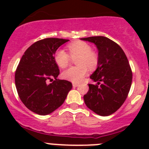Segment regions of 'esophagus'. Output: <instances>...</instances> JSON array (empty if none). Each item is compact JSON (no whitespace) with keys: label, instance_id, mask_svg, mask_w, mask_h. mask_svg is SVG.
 I'll list each match as a JSON object with an SVG mask.
<instances>
[{"label":"esophagus","instance_id":"34e87169","mask_svg":"<svg viewBox=\"0 0 149 149\" xmlns=\"http://www.w3.org/2000/svg\"><path fill=\"white\" fill-rule=\"evenodd\" d=\"M79 86V84H78V83H73V84H72V86H73V87H77V86Z\"/></svg>","mask_w":149,"mask_h":149}]
</instances>
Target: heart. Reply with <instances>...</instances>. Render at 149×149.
<instances>
[{
    "label": "heart",
    "mask_w": 149,
    "mask_h": 149,
    "mask_svg": "<svg viewBox=\"0 0 149 149\" xmlns=\"http://www.w3.org/2000/svg\"><path fill=\"white\" fill-rule=\"evenodd\" d=\"M70 56L77 57V64L79 65L72 66L65 70L62 73L63 79L72 83H79L86 77L90 70H93L97 65V57L92 52V48L89 44L82 41H77L68 45ZM54 60L58 67L64 69L67 67L70 62L69 54L64 49H58L54 55Z\"/></svg>",
    "instance_id": "1"
}]
</instances>
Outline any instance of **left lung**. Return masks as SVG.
Here are the masks:
<instances>
[{
  "label": "left lung",
  "instance_id": "obj_1",
  "mask_svg": "<svg viewBox=\"0 0 149 149\" xmlns=\"http://www.w3.org/2000/svg\"><path fill=\"white\" fill-rule=\"evenodd\" d=\"M80 39L93 43L98 49L97 68L90 77L97 84H89L84 102L98 115H111L124 104L132 86V72L127 56L117 43L107 37Z\"/></svg>",
  "mask_w": 149,
  "mask_h": 149
}]
</instances>
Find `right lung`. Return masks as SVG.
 Listing matches in <instances>:
<instances>
[{"instance_id":"add662e5","label":"right lung","mask_w":149,"mask_h":149,"mask_svg":"<svg viewBox=\"0 0 149 149\" xmlns=\"http://www.w3.org/2000/svg\"><path fill=\"white\" fill-rule=\"evenodd\" d=\"M68 39L48 38L24 52L15 72V86L22 103L39 115L49 114L64 103L72 85L57 79L59 70L54 55ZM55 79L54 80V79ZM50 80L51 84H48Z\"/></svg>"}]
</instances>
